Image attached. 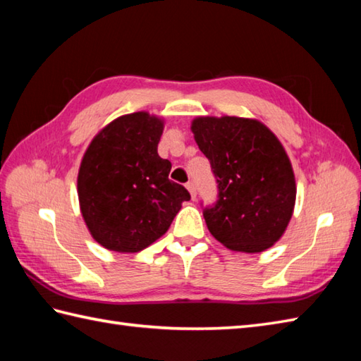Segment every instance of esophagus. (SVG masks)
Wrapping results in <instances>:
<instances>
[{
  "label": "esophagus",
  "mask_w": 361,
  "mask_h": 361,
  "mask_svg": "<svg viewBox=\"0 0 361 361\" xmlns=\"http://www.w3.org/2000/svg\"><path fill=\"white\" fill-rule=\"evenodd\" d=\"M186 188H188V190H189V192H190V197H192L194 200H195V197H197L195 183H194V181H188V183H186Z\"/></svg>",
  "instance_id": "34e87169"
}]
</instances>
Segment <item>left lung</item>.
<instances>
[{
  "label": "left lung",
  "mask_w": 361,
  "mask_h": 361,
  "mask_svg": "<svg viewBox=\"0 0 361 361\" xmlns=\"http://www.w3.org/2000/svg\"><path fill=\"white\" fill-rule=\"evenodd\" d=\"M190 130L219 183L217 203L203 211L209 233L233 251L273 247L296 202L293 167L281 141L250 118L198 116Z\"/></svg>",
  "instance_id": "left-lung-1"
}]
</instances>
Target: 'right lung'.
I'll return each mask as SVG.
<instances>
[{
	"label": "right lung",
	"mask_w": 361,
	"mask_h": 361,
	"mask_svg": "<svg viewBox=\"0 0 361 361\" xmlns=\"http://www.w3.org/2000/svg\"><path fill=\"white\" fill-rule=\"evenodd\" d=\"M164 119L147 111L124 114L99 132L82 158L78 195L90 234L104 248L137 252L171 226L190 200L169 180L171 161L158 155Z\"/></svg>",
	"instance_id": "obj_1"
}]
</instances>
